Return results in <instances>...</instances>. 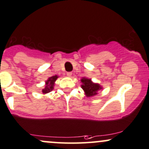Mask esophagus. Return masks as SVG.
I'll return each mask as SVG.
<instances>
[{"instance_id": "esophagus-1", "label": "esophagus", "mask_w": 149, "mask_h": 149, "mask_svg": "<svg viewBox=\"0 0 149 149\" xmlns=\"http://www.w3.org/2000/svg\"><path fill=\"white\" fill-rule=\"evenodd\" d=\"M72 72H67V76L69 77H72Z\"/></svg>"}]
</instances>
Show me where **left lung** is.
I'll list each match as a JSON object with an SVG mask.
<instances>
[{
    "mask_svg": "<svg viewBox=\"0 0 149 149\" xmlns=\"http://www.w3.org/2000/svg\"><path fill=\"white\" fill-rule=\"evenodd\" d=\"M81 88L84 90L85 95L87 97H93L98 94V91L103 88V87L97 83H94L91 79L82 77L81 79Z\"/></svg>",
    "mask_w": 149,
    "mask_h": 149,
    "instance_id": "obj_1",
    "label": "left lung"
}]
</instances>
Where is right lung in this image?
<instances>
[{
    "mask_svg": "<svg viewBox=\"0 0 149 149\" xmlns=\"http://www.w3.org/2000/svg\"><path fill=\"white\" fill-rule=\"evenodd\" d=\"M58 77V76H57V75H54V76L49 77L47 79V81H45V87H44V88L43 90H42V93H43V95L47 94V93H49V92L53 91L55 81H56Z\"/></svg>",
    "mask_w": 149,
    "mask_h": 149,
    "instance_id": "add662e5",
    "label": "right lung"
}]
</instances>
